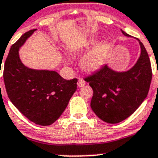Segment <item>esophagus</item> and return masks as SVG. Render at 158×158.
I'll list each match as a JSON object with an SVG mask.
<instances>
[{
    "instance_id": "1",
    "label": "esophagus",
    "mask_w": 158,
    "mask_h": 158,
    "mask_svg": "<svg viewBox=\"0 0 158 158\" xmlns=\"http://www.w3.org/2000/svg\"><path fill=\"white\" fill-rule=\"evenodd\" d=\"M85 84H86V82H85V81H84L82 79H79V81H78V82H77V85H78V86L79 87V88L85 86Z\"/></svg>"
}]
</instances>
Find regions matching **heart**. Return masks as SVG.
<instances>
[{
	"instance_id": "b5f03b06",
	"label": "heart",
	"mask_w": 158,
	"mask_h": 158,
	"mask_svg": "<svg viewBox=\"0 0 158 158\" xmlns=\"http://www.w3.org/2000/svg\"><path fill=\"white\" fill-rule=\"evenodd\" d=\"M97 39L92 37L85 44L83 48H69L67 52L71 56H76L83 49H89L95 45ZM110 49V44L107 41H103L95 46L81 61V66L86 72H95L104 65Z\"/></svg>"
}]
</instances>
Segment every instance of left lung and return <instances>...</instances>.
<instances>
[{
  "mask_svg": "<svg viewBox=\"0 0 158 158\" xmlns=\"http://www.w3.org/2000/svg\"><path fill=\"white\" fill-rule=\"evenodd\" d=\"M126 36L128 33L122 30ZM139 41L141 55L126 72H115L107 65L85 79L93 90L91 108L104 122L116 124L131 115L147 97L152 70L145 47Z\"/></svg>",
  "mask_w": 158,
  "mask_h": 158,
  "instance_id": "left-lung-1",
  "label": "left lung"
}]
</instances>
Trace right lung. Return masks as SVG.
<instances>
[{
	"label": "right lung",
	"mask_w": 158,
	"mask_h": 158,
	"mask_svg": "<svg viewBox=\"0 0 158 158\" xmlns=\"http://www.w3.org/2000/svg\"><path fill=\"white\" fill-rule=\"evenodd\" d=\"M35 30L25 33L11 46L3 76L14 106L30 121L47 126L66 109L77 89V79L66 80L56 71L32 69L22 63L18 50Z\"/></svg>",
	"instance_id": "add662e5"
}]
</instances>
